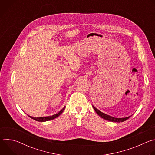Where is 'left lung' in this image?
Wrapping results in <instances>:
<instances>
[{
	"instance_id": "8db88e82",
	"label": "left lung",
	"mask_w": 155,
	"mask_h": 155,
	"mask_svg": "<svg viewBox=\"0 0 155 155\" xmlns=\"http://www.w3.org/2000/svg\"><path fill=\"white\" fill-rule=\"evenodd\" d=\"M93 108L94 109L95 112H96V114L100 116L101 118H104V120H106L107 121H112V122H116V123H120V122H123L126 120H127V119H129L132 115L128 117H125V118H115V117H113L112 116H110L107 114H104L103 112H101L100 110H99L98 109H97L95 107H94L93 105Z\"/></svg>"
}]
</instances>
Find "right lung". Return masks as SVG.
Listing matches in <instances>:
<instances>
[{"label":"right lung","instance_id":"1","mask_svg":"<svg viewBox=\"0 0 155 155\" xmlns=\"http://www.w3.org/2000/svg\"><path fill=\"white\" fill-rule=\"evenodd\" d=\"M65 106H64V107L61 110L60 112H58L57 114L52 115V116H49V117H31L29 115H28L30 118H31L32 119L37 121H39V122H45V121H50V120H53L57 117H58L64 110L65 109Z\"/></svg>","mask_w":155,"mask_h":155}]
</instances>
